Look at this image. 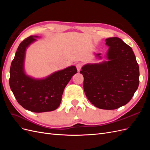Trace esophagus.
Wrapping results in <instances>:
<instances>
[{
	"label": "esophagus",
	"instance_id": "esophagus-1",
	"mask_svg": "<svg viewBox=\"0 0 150 150\" xmlns=\"http://www.w3.org/2000/svg\"><path fill=\"white\" fill-rule=\"evenodd\" d=\"M76 67L77 68V70H78V71H80L81 69L83 67V64L81 62H78L76 64Z\"/></svg>",
	"mask_w": 150,
	"mask_h": 150
}]
</instances>
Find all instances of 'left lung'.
<instances>
[{
  "mask_svg": "<svg viewBox=\"0 0 150 150\" xmlns=\"http://www.w3.org/2000/svg\"><path fill=\"white\" fill-rule=\"evenodd\" d=\"M108 61L87 64L80 73L89 101L103 110H116L128 103L139 86V70L133 49L118 38L106 39ZM101 54L96 56L101 58Z\"/></svg>",
  "mask_w": 150,
  "mask_h": 150,
  "instance_id": "1",
  "label": "left lung"
}]
</instances>
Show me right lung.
<instances>
[{
    "label": "right lung",
    "instance_id": "1",
    "mask_svg": "<svg viewBox=\"0 0 150 150\" xmlns=\"http://www.w3.org/2000/svg\"><path fill=\"white\" fill-rule=\"evenodd\" d=\"M37 38L30 35L19 44L11 63L9 84L17 102L25 110L34 112L52 111L59 106L64 89L77 69L69 66L42 79L27 76L24 68L25 51Z\"/></svg>",
    "mask_w": 150,
    "mask_h": 150
}]
</instances>
